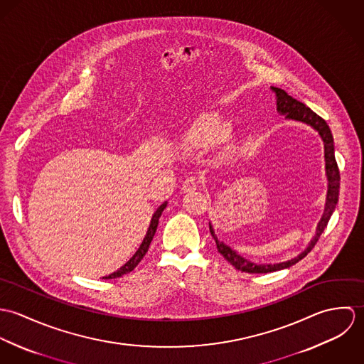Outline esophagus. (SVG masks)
I'll list each match as a JSON object with an SVG mask.
<instances>
[{
	"mask_svg": "<svg viewBox=\"0 0 364 364\" xmlns=\"http://www.w3.org/2000/svg\"><path fill=\"white\" fill-rule=\"evenodd\" d=\"M200 179L198 178V176H189V178H186L185 181H183V183H182V189L185 191V192H191V191H196L199 186H200Z\"/></svg>",
	"mask_w": 364,
	"mask_h": 364,
	"instance_id": "obj_1",
	"label": "esophagus"
}]
</instances>
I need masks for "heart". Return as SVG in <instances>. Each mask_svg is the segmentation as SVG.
<instances>
[{"label":"heart","instance_id":"obj_1","mask_svg":"<svg viewBox=\"0 0 364 364\" xmlns=\"http://www.w3.org/2000/svg\"><path fill=\"white\" fill-rule=\"evenodd\" d=\"M230 132V123L218 113L198 117L183 133V141L192 147H211L223 141Z\"/></svg>","mask_w":364,"mask_h":364}]
</instances>
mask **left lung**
<instances>
[{"mask_svg":"<svg viewBox=\"0 0 364 364\" xmlns=\"http://www.w3.org/2000/svg\"><path fill=\"white\" fill-rule=\"evenodd\" d=\"M272 90L274 91L276 97H277V110L283 114H286L287 119H294V120H299V122H304L307 124L312 126L315 130H318L322 141H323V146H325V166H326V176H328V196H326V206H325V211H323V215L318 224V228H316V235L314 237L309 248L301 252L297 258L294 259L287 260V262H282V263H276V264H257V263H252L250 260L244 259L241 255L235 254L230 247L224 245L223 242H220L214 234V230L210 224V234L211 237L214 238L215 241V245H217V250L218 252L224 257V259L227 262H230L237 270H241V272H245V273H269V272H276V270H280V269H286V267H290L293 264H296L299 260L303 259L307 257L309 252H311L312 248L315 247L318 238L321 237V234L323 232L335 206L338 203V196H339V183H341V175H339V168H338V164H336V159H335V151H333V137H332V133L326 124V122L318 116L315 112H312L311 109L309 106L294 100L293 97H290L286 91L280 90V88H273Z\"/></svg>","mask_w":364,"mask_h":364,"instance_id":"obj_1","label":"left lung"}]
</instances>
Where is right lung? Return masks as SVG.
I'll return each mask as SVG.
<instances>
[{
	"instance_id": "1",
	"label": "right lung",
	"mask_w": 364,
	"mask_h": 364,
	"mask_svg": "<svg viewBox=\"0 0 364 364\" xmlns=\"http://www.w3.org/2000/svg\"><path fill=\"white\" fill-rule=\"evenodd\" d=\"M166 208V203H162L159 208H156V211L154 213L153 218H151V224H150V227H149V231H147V234H146V237H144V240H143L140 248L137 250V252H136L130 259L127 260L119 270L110 273L109 276H105L104 279H116V277H120V276H123V274L132 272V270L140 263V260L144 258V255H146L147 251H149V247H150V244H151V241H153V238H154L156 227H158V220H159V217H161V214H162V211H164V208Z\"/></svg>"
}]
</instances>
